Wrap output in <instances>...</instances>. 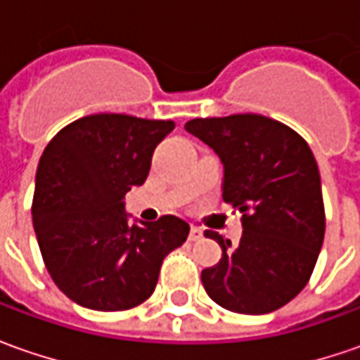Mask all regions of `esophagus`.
<instances>
[{"mask_svg": "<svg viewBox=\"0 0 360 360\" xmlns=\"http://www.w3.org/2000/svg\"><path fill=\"white\" fill-rule=\"evenodd\" d=\"M188 238H190L192 242H198L202 238V230L196 229V226H192V229H190V236H188Z\"/></svg>", "mask_w": 360, "mask_h": 360, "instance_id": "1", "label": "esophagus"}]
</instances>
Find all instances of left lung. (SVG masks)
<instances>
[{
  "label": "left lung",
  "mask_w": 360,
  "mask_h": 360,
  "mask_svg": "<svg viewBox=\"0 0 360 360\" xmlns=\"http://www.w3.org/2000/svg\"><path fill=\"white\" fill-rule=\"evenodd\" d=\"M186 131L208 144L224 164L222 198L242 212L234 250L222 248L202 270L208 297L240 314H266L290 302L311 281L325 238L321 174L311 148L292 128L260 114L196 118Z\"/></svg>",
  "instance_id": "obj_1"
}]
</instances>
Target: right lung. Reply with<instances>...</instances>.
<instances>
[{
    "instance_id": "obj_1",
    "label": "right lung",
    "mask_w": 360,
    "mask_h": 360,
    "mask_svg": "<svg viewBox=\"0 0 360 360\" xmlns=\"http://www.w3.org/2000/svg\"><path fill=\"white\" fill-rule=\"evenodd\" d=\"M174 122L94 114L46 146L32 202L34 230L51 281L91 311H128L154 292L160 266L188 238L176 216L130 224L124 196L142 186L154 148Z\"/></svg>"
}]
</instances>
